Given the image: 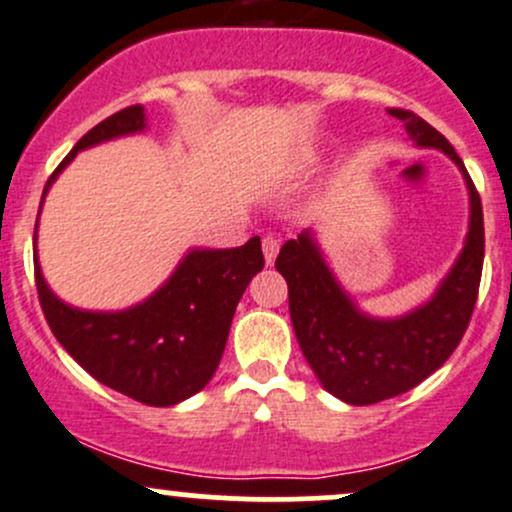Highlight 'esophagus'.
Here are the masks:
<instances>
[{"mask_svg": "<svg viewBox=\"0 0 512 512\" xmlns=\"http://www.w3.org/2000/svg\"><path fill=\"white\" fill-rule=\"evenodd\" d=\"M261 246H263V256H266V263L271 266V263L275 261V256H278V251H280V239L273 237V234H266V237H263V241H261Z\"/></svg>", "mask_w": 512, "mask_h": 512, "instance_id": "1", "label": "esophagus"}]
</instances>
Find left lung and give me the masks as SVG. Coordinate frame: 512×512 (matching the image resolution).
I'll use <instances>...</instances> for the list:
<instances>
[{"instance_id":"8db88e82","label":"left lung","mask_w":512,"mask_h":512,"mask_svg":"<svg viewBox=\"0 0 512 512\" xmlns=\"http://www.w3.org/2000/svg\"><path fill=\"white\" fill-rule=\"evenodd\" d=\"M389 116L404 123L418 147L445 152L467 183L469 232L435 295L404 317H370L331 273L312 229L285 241L275 258L287 283L290 319L304 358L326 392L353 406L409 392L442 367L472 319L484 266L481 198L455 147L416 113L389 108Z\"/></svg>"}]
</instances>
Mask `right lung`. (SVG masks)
I'll return each mask as SVG.
<instances>
[{
  "label": "right lung",
  "mask_w": 512,
  "mask_h": 512,
  "mask_svg": "<svg viewBox=\"0 0 512 512\" xmlns=\"http://www.w3.org/2000/svg\"><path fill=\"white\" fill-rule=\"evenodd\" d=\"M145 128L142 106L101 120L53 171L43 200L77 152ZM36 241L38 229L33 234L38 297L60 346L94 380L147 406H174L212 380L241 295L263 268L258 237L237 249H191L145 302L120 312H91L62 302L50 290L40 271Z\"/></svg>",
  "instance_id": "add662e5"
}]
</instances>
